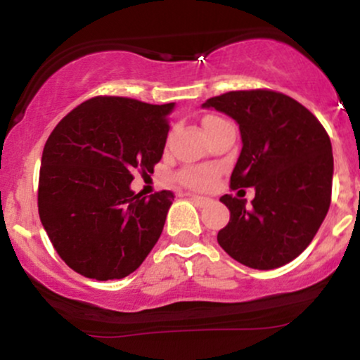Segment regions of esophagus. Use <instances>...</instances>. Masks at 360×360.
<instances>
[{
  "label": "esophagus",
  "mask_w": 360,
  "mask_h": 360,
  "mask_svg": "<svg viewBox=\"0 0 360 360\" xmlns=\"http://www.w3.org/2000/svg\"><path fill=\"white\" fill-rule=\"evenodd\" d=\"M189 198H191V200L194 201V203H196V205H200V206H203V205H206V203H208V198H205V196H198V194H191V196H189Z\"/></svg>",
  "instance_id": "obj_1"
}]
</instances>
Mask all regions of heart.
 Returning <instances> with one entry per match:
<instances>
[{"label":"heart","mask_w":360,"mask_h":360,"mask_svg":"<svg viewBox=\"0 0 360 360\" xmlns=\"http://www.w3.org/2000/svg\"><path fill=\"white\" fill-rule=\"evenodd\" d=\"M217 120H221V118L206 117L203 122V127L206 125V123L217 122ZM213 177H214V171L212 167H186L179 172V174H177L179 183L186 186V188H191V189L208 188V186L212 184Z\"/></svg>","instance_id":"heart-1"}]
</instances>
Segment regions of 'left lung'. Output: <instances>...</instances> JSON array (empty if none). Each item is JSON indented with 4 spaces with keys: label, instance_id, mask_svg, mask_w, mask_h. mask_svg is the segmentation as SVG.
Instances as JSON below:
<instances>
[{
    "label": "left lung",
    "instance_id": "1",
    "mask_svg": "<svg viewBox=\"0 0 360 360\" xmlns=\"http://www.w3.org/2000/svg\"><path fill=\"white\" fill-rule=\"evenodd\" d=\"M203 106L238 123L243 146L230 188L255 189L249 206L240 194L220 198L230 221L218 232V243L252 269L291 262L328 213L333 176L328 134L311 111L278 91H230Z\"/></svg>",
    "mask_w": 360,
    "mask_h": 360
}]
</instances>
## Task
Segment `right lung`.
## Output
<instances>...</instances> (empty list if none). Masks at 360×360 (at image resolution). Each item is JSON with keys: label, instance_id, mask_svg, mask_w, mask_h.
I'll return each instance as SVG.
<instances>
[{"label": "right lung", "instance_id": "right-lung-1", "mask_svg": "<svg viewBox=\"0 0 360 360\" xmlns=\"http://www.w3.org/2000/svg\"><path fill=\"white\" fill-rule=\"evenodd\" d=\"M174 103L94 96L57 123L45 142L39 214L60 259L89 279H122L159 240L172 191L130 189L131 172H154Z\"/></svg>", "mask_w": 360, "mask_h": 360}]
</instances>
